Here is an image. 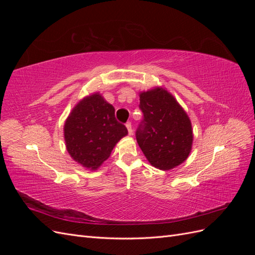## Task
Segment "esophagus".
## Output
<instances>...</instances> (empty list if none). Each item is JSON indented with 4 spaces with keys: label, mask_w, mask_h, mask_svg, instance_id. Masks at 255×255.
Instances as JSON below:
<instances>
[{
    "label": "esophagus",
    "mask_w": 255,
    "mask_h": 255,
    "mask_svg": "<svg viewBox=\"0 0 255 255\" xmlns=\"http://www.w3.org/2000/svg\"><path fill=\"white\" fill-rule=\"evenodd\" d=\"M126 127H127V128H128V134H129V135H132V133H133L132 123H130V122H127V123H126Z\"/></svg>",
    "instance_id": "esophagus-1"
}]
</instances>
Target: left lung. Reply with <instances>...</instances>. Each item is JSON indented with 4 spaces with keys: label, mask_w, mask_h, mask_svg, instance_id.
<instances>
[{
    "label": "left lung",
    "mask_w": 255,
    "mask_h": 255,
    "mask_svg": "<svg viewBox=\"0 0 255 255\" xmlns=\"http://www.w3.org/2000/svg\"><path fill=\"white\" fill-rule=\"evenodd\" d=\"M143 118L136 129V139L150 164L161 170L181 165L192 144L191 123L172 95L163 88L140 94Z\"/></svg>",
    "instance_id": "8db88e82"
}]
</instances>
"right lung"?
Instances as JSON below:
<instances>
[{
    "label": "right lung",
    "mask_w": 255,
    "mask_h": 255,
    "mask_svg": "<svg viewBox=\"0 0 255 255\" xmlns=\"http://www.w3.org/2000/svg\"><path fill=\"white\" fill-rule=\"evenodd\" d=\"M67 151L82 166L96 170L128 134L115 117V109L99 94L83 99L69 115L64 127Z\"/></svg>",
    "instance_id": "right-lung-1"
}]
</instances>
